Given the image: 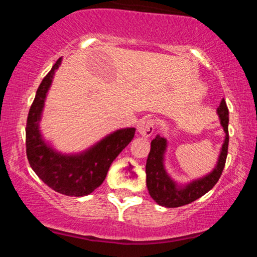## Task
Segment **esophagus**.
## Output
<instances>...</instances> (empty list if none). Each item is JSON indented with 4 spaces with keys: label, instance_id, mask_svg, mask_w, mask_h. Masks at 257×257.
<instances>
[{
    "label": "esophagus",
    "instance_id": "esophagus-1",
    "mask_svg": "<svg viewBox=\"0 0 257 257\" xmlns=\"http://www.w3.org/2000/svg\"><path fill=\"white\" fill-rule=\"evenodd\" d=\"M155 120L153 119H143L138 123L139 134L145 138H150L155 133Z\"/></svg>",
    "mask_w": 257,
    "mask_h": 257
}]
</instances>
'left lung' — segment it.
I'll return each instance as SVG.
<instances>
[{"label": "left lung", "instance_id": "1", "mask_svg": "<svg viewBox=\"0 0 257 257\" xmlns=\"http://www.w3.org/2000/svg\"><path fill=\"white\" fill-rule=\"evenodd\" d=\"M217 114L220 117V123L225 132V141L221 147V152L217 159L216 167L213 172L203 178L193 180L184 186L176 184L168 175L164 169V153L167 150V139L157 135L151 141V150L146 162V185L150 196L156 203L166 208H178L204 196L219 181L223 168H225L227 151H228V108L226 101L222 99Z\"/></svg>", "mask_w": 257, "mask_h": 257}]
</instances>
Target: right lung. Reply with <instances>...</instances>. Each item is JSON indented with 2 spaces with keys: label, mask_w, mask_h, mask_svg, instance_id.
<instances>
[{
  "label": "right lung",
  "mask_w": 257,
  "mask_h": 257,
  "mask_svg": "<svg viewBox=\"0 0 257 257\" xmlns=\"http://www.w3.org/2000/svg\"><path fill=\"white\" fill-rule=\"evenodd\" d=\"M60 63L59 58L42 79L29 111L25 129L26 156L32 170L55 192L83 197L104 182L112 162L134 138L135 128L118 129L77 155H63L49 146L41 134L40 120L47 93Z\"/></svg>",
  "instance_id": "add662e5"
}]
</instances>
